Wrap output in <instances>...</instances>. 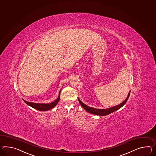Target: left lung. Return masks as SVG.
I'll return each mask as SVG.
<instances>
[{"instance_id":"obj_1","label":"left lung","mask_w":156,"mask_h":156,"mask_svg":"<svg viewBox=\"0 0 156 156\" xmlns=\"http://www.w3.org/2000/svg\"><path fill=\"white\" fill-rule=\"evenodd\" d=\"M129 95H130V91L129 92V95L127 96V98L122 103H121L120 104H119V105H117V106L110 108H109V109H98L93 108L90 107V106L85 105L84 103H82L80 100V99H78V101L80 102V104L81 105V106H82L84 109L86 110L87 112H88V113H91V114H95V115H103H103H108V114H110V113L114 112L115 111L118 110L119 109H120L127 102V100H128L129 98Z\"/></svg>"}]
</instances>
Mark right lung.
<instances>
[{
	"mask_svg": "<svg viewBox=\"0 0 156 156\" xmlns=\"http://www.w3.org/2000/svg\"><path fill=\"white\" fill-rule=\"evenodd\" d=\"M60 91L59 92V95L58 97L55 101H53L52 103H49V104H39V103H30V102H27V101L23 100V101L27 104L28 105L31 106L32 108H34L37 110H40V111H46V110H50L52 109L55 106L57 105V103H58L59 100H60Z\"/></svg>",
	"mask_w": 156,
	"mask_h": 156,
	"instance_id": "1",
	"label": "right lung"
}]
</instances>
